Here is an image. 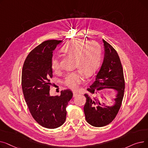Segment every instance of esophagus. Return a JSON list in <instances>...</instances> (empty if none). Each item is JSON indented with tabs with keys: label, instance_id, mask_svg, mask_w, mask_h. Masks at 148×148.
Segmentation results:
<instances>
[{
	"label": "esophagus",
	"instance_id": "1",
	"mask_svg": "<svg viewBox=\"0 0 148 148\" xmlns=\"http://www.w3.org/2000/svg\"><path fill=\"white\" fill-rule=\"evenodd\" d=\"M77 95H78V93L76 92H73V97H76Z\"/></svg>",
	"mask_w": 148,
	"mask_h": 148
}]
</instances>
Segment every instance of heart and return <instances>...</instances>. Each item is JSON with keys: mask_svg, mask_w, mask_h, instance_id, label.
Masks as SVG:
<instances>
[{"mask_svg": "<svg viewBox=\"0 0 148 148\" xmlns=\"http://www.w3.org/2000/svg\"><path fill=\"white\" fill-rule=\"evenodd\" d=\"M62 51L67 56L75 59V67L80 70L68 74L64 80L66 86L75 90L83 80V74L89 77L98 69L101 59V49L95 41L86 42L81 40H74L66 44L62 48ZM51 67L55 71L60 69L58 58L52 59Z\"/></svg>", "mask_w": 148, "mask_h": 148, "instance_id": "b5f03b06", "label": "heart"}]
</instances>
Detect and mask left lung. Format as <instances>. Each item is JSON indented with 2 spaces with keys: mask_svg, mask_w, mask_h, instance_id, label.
Masks as SVG:
<instances>
[{
  "mask_svg": "<svg viewBox=\"0 0 148 148\" xmlns=\"http://www.w3.org/2000/svg\"><path fill=\"white\" fill-rule=\"evenodd\" d=\"M103 41L104 47L103 64L95 81L87 89L89 94H84L86 98L84 106L85 118L90 125L96 127L106 126L115 118L121 106L125 90V80L118 54L110 44L104 40ZM104 88H112L117 92L115 104L112 106L101 103L96 97L91 95Z\"/></svg>",
  "mask_w": 148,
  "mask_h": 148,
  "instance_id": "obj_1",
  "label": "left lung"
}]
</instances>
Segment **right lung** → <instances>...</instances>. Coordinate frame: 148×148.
<instances>
[{
  "label": "right lung",
  "instance_id": "add662e5",
  "mask_svg": "<svg viewBox=\"0 0 148 148\" xmlns=\"http://www.w3.org/2000/svg\"><path fill=\"white\" fill-rule=\"evenodd\" d=\"M61 42L48 40L38 45L27 55L22 69V90L29 112L40 125L49 129L63 125L73 97L70 89L62 90L60 96L50 95L53 51Z\"/></svg>",
  "mask_w": 148,
  "mask_h": 148
}]
</instances>
